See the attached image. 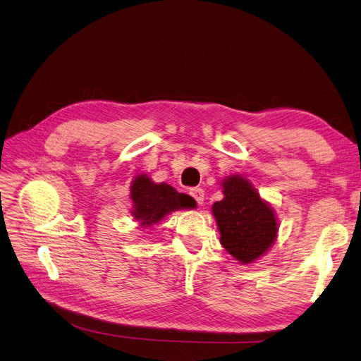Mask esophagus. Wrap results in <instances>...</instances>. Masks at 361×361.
<instances>
[{
	"label": "esophagus",
	"instance_id": "obj_1",
	"mask_svg": "<svg viewBox=\"0 0 361 361\" xmlns=\"http://www.w3.org/2000/svg\"><path fill=\"white\" fill-rule=\"evenodd\" d=\"M189 193L193 196V200H195L197 204H200V205L204 204V200H205V192H204V189H201V188H193V189H190Z\"/></svg>",
	"mask_w": 361,
	"mask_h": 361
}]
</instances>
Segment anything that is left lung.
Wrapping results in <instances>:
<instances>
[{
    "instance_id": "8db88e82",
    "label": "left lung",
    "mask_w": 361,
    "mask_h": 361,
    "mask_svg": "<svg viewBox=\"0 0 361 361\" xmlns=\"http://www.w3.org/2000/svg\"><path fill=\"white\" fill-rule=\"evenodd\" d=\"M220 185L224 200L212 212L220 232V244L241 264H252L273 246L279 222L270 204L243 176H228Z\"/></svg>"
}]
</instances>
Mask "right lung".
<instances>
[{
  "label": "right lung",
  "mask_w": 361,
  "mask_h": 361,
  "mask_svg": "<svg viewBox=\"0 0 361 361\" xmlns=\"http://www.w3.org/2000/svg\"><path fill=\"white\" fill-rule=\"evenodd\" d=\"M130 214L142 228L159 224L165 216L177 210L195 207L193 197L178 193L166 183H154L147 173H137L130 185Z\"/></svg>",
  "instance_id": "right-lung-1"
}]
</instances>
